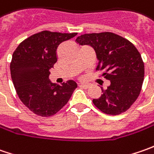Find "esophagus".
<instances>
[{"label": "esophagus", "mask_w": 154, "mask_h": 154, "mask_svg": "<svg viewBox=\"0 0 154 154\" xmlns=\"http://www.w3.org/2000/svg\"><path fill=\"white\" fill-rule=\"evenodd\" d=\"M89 86H89L88 84H80V87H83V88H85V89H87Z\"/></svg>", "instance_id": "34e87169"}]
</instances>
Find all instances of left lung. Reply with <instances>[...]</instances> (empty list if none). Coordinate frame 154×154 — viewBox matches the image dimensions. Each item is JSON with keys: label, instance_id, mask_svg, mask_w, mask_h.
Returning <instances> with one entry per match:
<instances>
[{"label": "left lung", "instance_id": "left-lung-1", "mask_svg": "<svg viewBox=\"0 0 154 154\" xmlns=\"http://www.w3.org/2000/svg\"><path fill=\"white\" fill-rule=\"evenodd\" d=\"M75 41L94 49L96 70L103 71L110 81L107 89L101 87L103 94L92 100L94 105L108 115L125 112L139 97L144 80V62L138 50L128 39L109 32L83 34Z\"/></svg>", "mask_w": 154, "mask_h": 154}]
</instances>
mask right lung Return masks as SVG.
Listing matches in <instances>:
<instances>
[{
  "instance_id": "add662e5",
  "label": "right lung",
  "mask_w": 154,
  "mask_h": 154,
  "mask_svg": "<svg viewBox=\"0 0 154 154\" xmlns=\"http://www.w3.org/2000/svg\"><path fill=\"white\" fill-rule=\"evenodd\" d=\"M76 35L43 31L25 39L14 52L12 80L21 102L34 114L44 117L56 114L77 87L74 80L57 86L49 80L50 69L57 62L58 46Z\"/></svg>"
}]
</instances>
